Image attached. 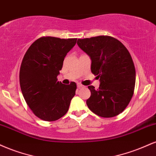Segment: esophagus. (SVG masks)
<instances>
[{"instance_id": "obj_1", "label": "esophagus", "mask_w": 156, "mask_h": 156, "mask_svg": "<svg viewBox=\"0 0 156 156\" xmlns=\"http://www.w3.org/2000/svg\"><path fill=\"white\" fill-rule=\"evenodd\" d=\"M85 87V86H84L83 85H82V84H80V83H78L77 84V87L78 88H82V87Z\"/></svg>"}]
</instances>
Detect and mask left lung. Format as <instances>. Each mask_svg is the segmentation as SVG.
<instances>
[{
    "instance_id": "obj_1",
    "label": "left lung",
    "mask_w": 156,
    "mask_h": 156,
    "mask_svg": "<svg viewBox=\"0 0 156 156\" xmlns=\"http://www.w3.org/2000/svg\"><path fill=\"white\" fill-rule=\"evenodd\" d=\"M77 44L90 58L91 72L100 78L98 89L88 86L91 95L86 101L87 107L102 118L120 114L132 98L136 82L134 64L129 50L109 36L78 39Z\"/></svg>"
}]
</instances>
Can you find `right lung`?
I'll return each mask as SVG.
<instances>
[{
	"label": "right lung",
	"mask_w": 156,
	"mask_h": 156,
	"mask_svg": "<svg viewBox=\"0 0 156 156\" xmlns=\"http://www.w3.org/2000/svg\"><path fill=\"white\" fill-rule=\"evenodd\" d=\"M77 38L45 36L27 50L20 71V84L25 101L34 114L45 121H55L66 114L76 84L58 81L67 53Z\"/></svg>",
	"instance_id": "obj_1"
}]
</instances>
